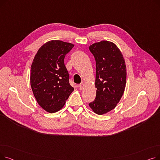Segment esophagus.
Here are the masks:
<instances>
[{
    "instance_id": "esophagus-1",
    "label": "esophagus",
    "mask_w": 160,
    "mask_h": 160,
    "mask_svg": "<svg viewBox=\"0 0 160 160\" xmlns=\"http://www.w3.org/2000/svg\"><path fill=\"white\" fill-rule=\"evenodd\" d=\"M84 87H85V84L83 83H81L80 85H78V88L80 89V90H82V89H83V88H84Z\"/></svg>"
}]
</instances>
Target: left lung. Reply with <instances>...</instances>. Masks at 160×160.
I'll use <instances>...</instances> for the list:
<instances>
[{
  "label": "left lung",
  "mask_w": 160,
  "mask_h": 160,
  "mask_svg": "<svg viewBox=\"0 0 160 160\" xmlns=\"http://www.w3.org/2000/svg\"><path fill=\"white\" fill-rule=\"evenodd\" d=\"M89 49L96 61V97L89 104L95 113L103 115L114 109L123 95L127 80L124 59L112 42L101 41Z\"/></svg>",
  "instance_id": "obj_1"
}]
</instances>
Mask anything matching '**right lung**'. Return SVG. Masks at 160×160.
<instances>
[{"label":"right lung","mask_w":160,"mask_h":160,"mask_svg":"<svg viewBox=\"0 0 160 160\" xmlns=\"http://www.w3.org/2000/svg\"><path fill=\"white\" fill-rule=\"evenodd\" d=\"M74 45L52 40L42 45L31 65L30 85L38 104L49 113L64 106L74 88L64 64L65 55Z\"/></svg>","instance_id":"right-lung-1"}]
</instances>
